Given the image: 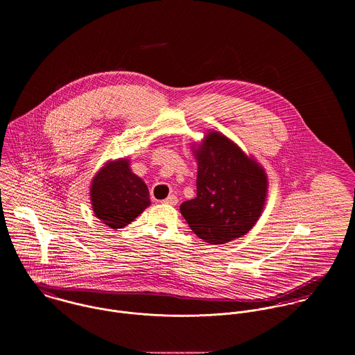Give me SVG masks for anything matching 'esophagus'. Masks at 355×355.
Here are the masks:
<instances>
[{
    "label": "esophagus",
    "mask_w": 355,
    "mask_h": 355,
    "mask_svg": "<svg viewBox=\"0 0 355 355\" xmlns=\"http://www.w3.org/2000/svg\"><path fill=\"white\" fill-rule=\"evenodd\" d=\"M178 201H179V200H178V197L172 194V196H169L166 200H164V203H168V205H176Z\"/></svg>",
    "instance_id": "obj_1"
}]
</instances>
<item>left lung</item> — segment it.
Here are the masks:
<instances>
[{
	"mask_svg": "<svg viewBox=\"0 0 355 355\" xmlns=\"http://www.w3.org/2000/svg\"><path fill=\"white\" fill-rule=\"evenodd\" d=\"M196 157L197 197L180 205L189 227L210 245H224L248 234L265 203L263 169L218 132L206 135Z\"/></svg>",
	"mask_w": 355,
	"mask_h": 355,
	"instance_id": "1",
	"label": "left lung"
}]
</instances>
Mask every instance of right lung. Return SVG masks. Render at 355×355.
<instances>
[{
    "label": "right lung",
    "instance_id": "obj_1",
    "mask_svg": "<svg viewBox=\"0 0 355 355\" xmlns=\"http://www.w3.org/2000/svg\"><path fill=\"white\" fill-rule=\"evenodd\" d=\"M92 203L96 216L110 228H123L149 205L145 182L130 169L128 159L106 164L92 183Z\"/></svg>",
    "mask_w": 355,
    "mask_h": 355
}]
</instances>
